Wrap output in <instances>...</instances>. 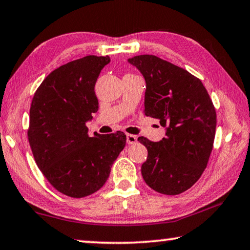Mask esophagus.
Wrapping results in <instances>:
<instances>
[{"instance_id":"34e87169","label":"esophagus","mask_w":250,"mask_h":250,"mask_svg":"<svg viewBox=\"0 0 250 250\" xmlns=\"http://www.w3.org/2000/svg\"><path fill=\"white\" fill-rule=\"evenodd\" d=\"M126 142H127V144L136 143L137 137L135 135H132V134H126Z\"/></svg>"}]
</instances>
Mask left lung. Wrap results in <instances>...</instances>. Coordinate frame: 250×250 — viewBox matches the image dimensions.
Here are the masks:
<instances>
[{
  "instance_id": "left-lung-1",
  "label": "left lung",
  "mask_w": 250,
  "mask_h": 250,
  "mask_svg": "<svg viewBox=\"0 0 250 250\" xmlns=\"http://www.w3.org/2000/svg\"><path fill=\"white\" fill-rule=\"evenodd\" d=\"M127 62L146 80L144 114L166 128L159 142L137 139L147 149L141 168L144 182L158 193H183L200 179L212 152L216 127L212 100L200 79L167 61L139 55Z\"/></svg>"
}]
</instances>
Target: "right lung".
Instances as JSON below:
<instances>
[{
  "label": "right lung",
  "mask_w": 250,
  "mask_h": 250,
  "mask_svg": "<svg viewBox=\"0 0 250 250\" xmlns=\"http://www.w3.org/2000/svg\"><path fill=\"white\" fill-rule=\"evenodd\" d=\"M109 62V56L89 55L62 65L32 98L28 140L35 161L52 186L70 197L100 189L125 146L123 132L89 136L85 126L98 111L95 84Z\"/></svg>",
  "instance_id": "obj_1"
}]
</instances>
